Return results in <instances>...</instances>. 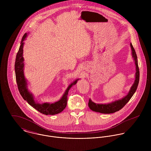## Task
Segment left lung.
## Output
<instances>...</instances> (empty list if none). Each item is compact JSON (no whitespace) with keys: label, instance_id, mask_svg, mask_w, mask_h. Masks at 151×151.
Segmentation results:
<instances>
[{"label":"left lung","instance_id":"8db88e82","mask_svg":"<svg viewBox=\"0 0 151 151\" xmlns=\"http://www.w3.org/2000/svg\"><path fill=\"white\" fill-rule=\"evenodd\" d=\"M130 46L132 50V56L134 58L135 64L136 65V72H135V80L134 83L130 88L129 92L126 96H125L122 99H120L119 100L116 101L111 103L106 104H95L89 99V102H88V106L92 111H94L96 112H99L104 114L113 113L116 111H117L120 109H122L126 105V104L129 101V99L131 98L134 93L135 92L138 86L139 80V67L138 65L137 54L131 43H130Z\"/></svg>","mask_w":151,"mask_h":151}]
</instances>
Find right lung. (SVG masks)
Instances as JSON below:
<instances>
[{
    "mask_svg": "<svg viewBox=\"0 0 151 151\" xmlns=\"http://www.w3.org/2000/svg\"><path fill=\"white\" fill-rule=\"evenodd\" d=\"M27 37V34L25 33L22 38L20 46L16 55L14 65L16 78L19 91L23 99L26 101L29 105L35 108L40 113L46 115H54L58 114L62 112L66 107L68 91L73 86L76 84L77 81L79 79H77L70 86H68L61 99L58 102H56L53 104L43 103L42 104L36 102L34 100L33 95L30 92H29L27 88V83L24 74V63L23 58V46L24 43V41L25 40Z\"/></svg>",
    "mask_w": 151,
    "mask_h": 151,
    "instance_id": "add662e5",
    "label": "right lung"
}]
</instances>
